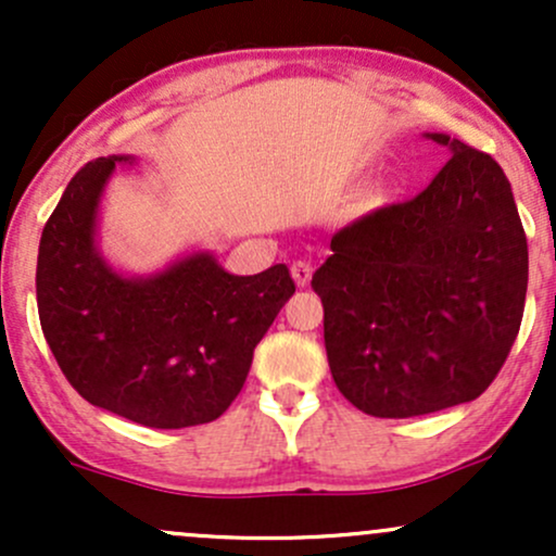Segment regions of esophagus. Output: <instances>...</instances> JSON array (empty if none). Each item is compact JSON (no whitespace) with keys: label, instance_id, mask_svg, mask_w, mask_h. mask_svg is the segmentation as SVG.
I'll return each instance as SVG.
<instances>
[{"label":"esophagus","instance_id":"esophagus-1","mask_svg":"<svg viewBox=\"0 0 556 556\" xmlns=\"http://www.w3.org/2000/svg\"><path fill=\"white\" fill-rule=\"evenodd\" d=\"M290 271H292V279H295L298 287H308L311 277H314V266H311L308 261H295Z\"/></svg>","mask_w":556,"mask_h":556}]
</instances>
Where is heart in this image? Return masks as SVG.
Masks as SVG:
<instances>
[{
	"label": "heart",
	"mask_w": 556,
	"mask_h": 556,
	"mask_svg": "<svg viewBox=\"0 0 556 556\" xmlns=\"http://www.w3.org/2000/svg\"><path fill=\"white\" fill-rule=\"evenodd\" d=\"M384 201H387V190L384 188H376L366 198H363V206L361 208H363V212H374V208L384 206Z\"/></svg>",
	"instance_id": "b5f03b06"
}]
</instances>
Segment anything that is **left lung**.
<instances>
[{
    "mask_svg": "<svg viewBox=\"0 0 556 556\" xmlns=\"http://www.w3.org/2000/svg\"><path fill=\"white\" fill-rule=\"evenodd\" d=\"M452 159L413 201L331 238L311 287L331 379L374 418H413L486 392L518 337L528 242L500 164L446 132Z\"/></svg>",
    "mask_w": 556,
    "mask_h": 556,
    "instance_id": "1",
    "label": "left lung"
}]
</instances>
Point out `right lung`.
Segmentation results:
<instances>
[{"label": "right lung", "instance_id": "obj_1", "mask_svg": "<svg viewBox=\"0 0 556 556\" xmlns=\"http://www.w3.org/2000/svg\"><path fill=\"white\" fill-rule=\"evenodd\" d=\"M130 154L88 162L38 242L43 337L83 400L149 429L212 424L238 397L253 350L295 292L285 264L238 277L206 248L132 274L101 253V201Z\"/></svg>", "mask_w": 556, "mask_h": 556}]
</instances>
